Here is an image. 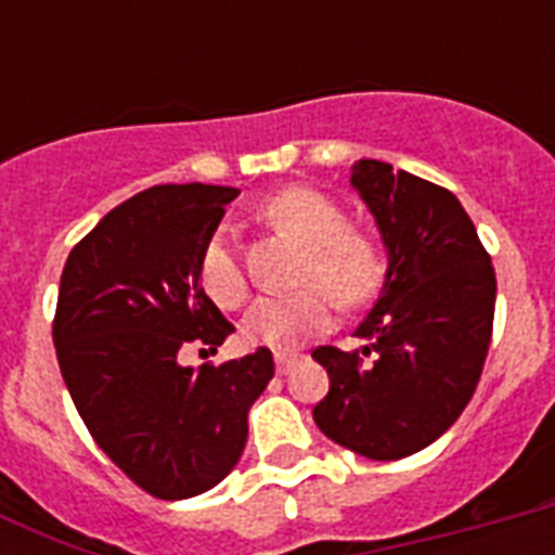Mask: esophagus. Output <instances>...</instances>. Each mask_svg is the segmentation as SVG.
Returning a JSON list of instances; mask_svg holds the SVG:
<instances>
[{"instance_id":"34e87169","label":"esophagus","mask_w":555,"mask_h":555,"mask_svg":"<svg viewBox=\"0 0 555 555\" xmlns=\"http://www.w3.org/2000/svg\"><path fill=\"white\" fill-rule=\"evenodd\" d=\"M296 360H299V354H287V351H279V354H276V371H279V374H287V371L296 365Z\"/></svg>"}]
</instances>
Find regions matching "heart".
Returning <instances> with one entry per match:
<instances>
[{
	"label": "heart",
	"instance_id": "1",
	"mask_svg": "<svg viewBox=\"0 0 555 555\" xmlns=\"http://www.w3.org/2000/svg\"><path fill=\"white\" fill-rule=\"evenodd\" d=\"M270 224L305 244L299 282L308 287L291 296H261L242 322L250 346L291 351L305 339L320 337L334 325V293L343 305H363L377 294L383 256L369 235L348 227L337 201L311 186H287L264 201ZM204 294L221 308H238L247 299V279L235 253L233 230L221 224L209 235L198 259Z\"/></svg>",
	"mask_w": 555,
	"mask_h": 555
}]
</instances>
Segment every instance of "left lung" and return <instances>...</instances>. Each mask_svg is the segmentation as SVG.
<instances>
[{"label": "left lung", "instance_id": "left-lung-1", "mask_svg": "<svg viewBox=\"0 0 555 555\" xmlns=\"http://www.w3.org/2000/svg\"><path fill=\"white\" fill-rule=\"evenodd\" d=\"M351 184L386 242V285L354 331L363 348H313L331 379L313 421L357 455L400 461L435 443L473 400L492 339L495 268L443 186L371 158Z\"/></svg>", "mask_w": 555, "mask_h": 555}]
</instances>
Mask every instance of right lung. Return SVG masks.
<instances>
[{
  "label": "right lung",
  "instance_id": "right-lung-1",
  "mask_svg": "<svg viewBox=\"0 0 555 555\" xmlns=\"http://www.w3.org/2000/svg\"><path fill=\"white\" fill-rule=\"evenodd\" d=\"M233 186L160 184L138 192L74 244L60 279L54 348L86 429L120 473L155 499L212 490L244 452L247 414L273 354L198 369L184 346L216 351L233 325L198 279Z\"/></svg>",
  "mask_w": 555,
  "mask_h": 555
}]
</instances>
